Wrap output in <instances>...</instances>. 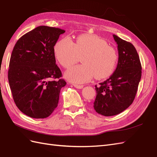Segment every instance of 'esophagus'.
I'll return each mask as SVG.
<instances>
[{
    "label": "esophagus",
    "mask_w": 157,
    "mask_h": 157,
    "mask_svg": "<svg viewBox=\"0 0 157 157\" xmlns=\"http://www.w3.org/2000/svg\"><path fill=\"white\" fill-rule=\"evenodd\" d=\"M73 86L76 88H78V89H81L83 88V85H78V84H73Z\"/></svg>",
    "instance_id": "esophagus-1"
}]
</instances>
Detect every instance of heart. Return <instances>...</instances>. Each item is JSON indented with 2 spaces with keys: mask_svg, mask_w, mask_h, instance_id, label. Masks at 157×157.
Here are the masks:
<instances>
[{
  "mask_svg": "<svg viewBox=\"0 0 157 157\" xmlns=\"http://www.w3.org/2000/svg\"><path fill=\"white\" fill-rule=\"evenodd\" d=\"M53 51L57 61L67 69L81 56L82 64L71 67L65 74L71 81L77 83L87 82L94 75L96 79L108 77L115 69L117 60L115 49L107 45L105 41L91 34L80 35L74 41L63 37L56 42Z\"/></svg>",
  "mask_w": 157,
  "mask_h": 157,
  "instance_id": "heart-1",
  "label": "heart"
}]
</instances>
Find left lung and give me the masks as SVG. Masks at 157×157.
Instances as JSON below:
<instances>
[{
  "mask_svg": "<svg viewBox=\"0 0 157 157\" xmlns=\"http://www.w3.org/2000/svg\"><path fill=\"white\" fill-rule=\"evenodd\" d=\"M117 45L118 63L114 73L98 86L94 108L104 116L119 114L133 103L141 78V65L133 44L113 35Z\"/></svg>",
  "mask_w": 157,
  "mask_h": 157,
  "instance_id": "left-lung-1",
  "label": "left lung"
}]
</instances>
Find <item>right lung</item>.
<instances>
[{
  "label": "right lung",
  "instance_id": "obj_1",
  "mask_svg": "<svg viewBox=\"0 0 157 157\" xmlns=\"http://www.w3.org/2000/svg\"><path fill=\"white\" fill-rule=\"evenodd\" d=\"M63 29L41 26L17 41L12 50L8 82L16 106L32 118H46L57 106L67 82L56 65L53 51ZM58 78L59 80H53Z\"/></svg>",
  "mask_w": 157,
  "mask_h": 157
}]
</instances>
